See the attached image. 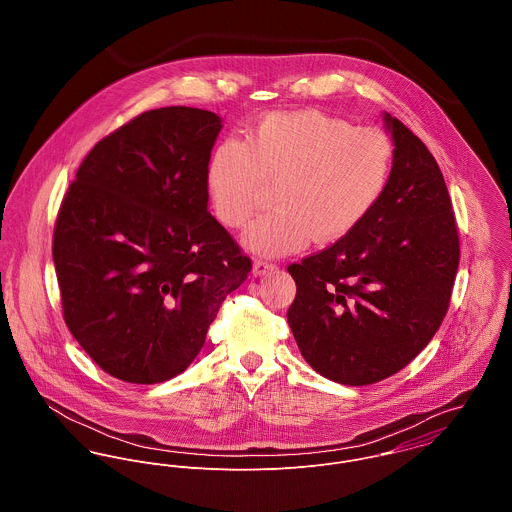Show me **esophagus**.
<instances>
[{
  "label": "esophagus",
  "mask_w": 512,
  "mask_h": 512,
  "mask_svg": "<svg viewBox=\"0 0 512 512\" xmlns=\"http://www.w3.org/2000/svg\"><path fill=\"white\" fill-rule=\"evenodd\" d=\"M272 270H276V264L266 262V260H256V262L252 264L254 276H264V274H268V272H272Z\"/></svg>",
  "instance_id": "1"
}]
</instances>
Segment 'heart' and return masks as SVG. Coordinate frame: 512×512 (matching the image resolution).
Wrapping results in <instances>:
<instances>
[{
  "label": "heart",
  "instance_id": "heart-1",
  "mask_svg": "<svg viewBox=\"0 0 512 512\" xmlns=\"http://www.w3.org/2000/svg\"><path fill=\"white\" fill-rule=\"evenodd\" d=\"M394 146L376 128H353L319 110L272 112L240 142H222L207 163L209 203L226 228L256 213L266 181L278 183L276 211L242 234L258 256H286L313 238L333 244L355 232L380 203Z\"/></svg>",
  "mask_w": 512,
  "mask_h": 512
}]
</instances>
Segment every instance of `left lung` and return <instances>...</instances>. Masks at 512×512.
Masks as SVG:
<instances>
[{"mask_svg": "<svg viewBox=\"0 0 512 512\" xmlns=\"http://www.w3.org/2000/svg\"><path fill=\"white\" fill-rule=\"evenodd\" d=\"M394 144L390 183L365 222L327 250L292 264L288 323L321 376L365 386L426 349L447 313L459 236L438 161L382 112Z\"/></svg>", "mask_w": 512, "mask_h": 512, "instance_id": "obj_1", "label": "left lung"}]
</instances>
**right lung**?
Masks as SVG:
<instances>
[{
  "label": "right lung",
  "mask_w": 512,
  "mask_h": 512,
  "mask_svg": "<svg viewBox=\"0 0 512 512\" xmlns=\"http://www.w3.org/2000/svg\"><path fill=\"white\" fill-rule=\"evenodd\" d=\"M220 130L222 118L201 108L144 112L92 147L63 199L53 260L65 321L124 382L181 374L252 270L209 213Z\"/></svg>",
  "instance_id": "1"
}]
</instances>
